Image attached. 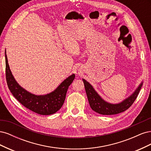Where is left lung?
Returning <instances> with one entry per match:
<instances>
[{
    "label": "left lung",
    "mask_w": 151,
    "mask_h": 151,
    "mask_svg": "<svg viewBox=\"0 0 151 151\" xmlns=\"http://www.w3.org/2000/svg\"><path fill=\"white\" fill-rule=\"evenodd\" d=\"M83 80L91 109L95 112L104 115H115V114L125 111L127 109H129L135 101L142 86V83L138 87V88L135 90L134 94H132L129 98H128L119 104H113L104 101L96 92L92 86L88 82L84 79Z\"/></svg>",
    "instance_id": "1"
}]
</instances>
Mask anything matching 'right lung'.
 I'll return each instance as SVG.
<instances>
[{"label": "right lung", "instance_id": "add662e5", "mask_svg": "<svg viewBox=\"0 0 151 151\" xmlns=\"http://www.w3.org/2000/svg\"><path fill=\"white\" fill-rule=\"evenodd\" d=\"M5 53L7 84L17 101L26 108L40 115H49L58 111L65 101L68 86L74 81L75 75L72 74L63 81L52 93L44 96H36L26 91L17 83L9 66L6 52Z\"/></svg>", "mask_w": 151, "mask_h": 151}]
</instances>
